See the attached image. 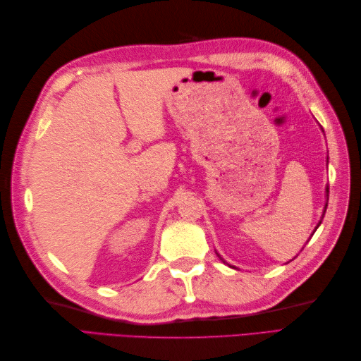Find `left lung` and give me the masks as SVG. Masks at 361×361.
Returning a JSON list of instances; mask_svg holds the SVG:
<instances>
[{
  "instance_id": "8db88e82",
  "label": "left lung",
  "mask_w": 361,
  "mask_h": 361,
  "mask_svg": "<svg viewBox=\"0 0 361 361\" xmlns=\"http://www.w3.org/2000/svg\"><path fill=\"white\" fill-rule=\"evenodd\" d=\"M326 194H327V200H329V188H326ZM326 208H327V204H326ZM326 208H324V212H326ZM321 224V221H319ZM319 224H318V226H319Z\"/></svg>"
}]
</instances>
